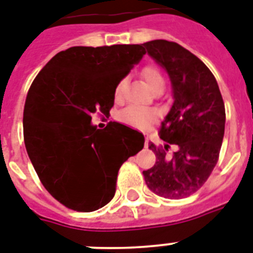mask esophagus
<instances>
[{"label": "esophagus", "mask_w": 253, "mask_h": 253, "mask_svg": "<svg viewBox=\"0 0 253 253\" xmlns=\"http://www.w3.org/2000/svg\"><path fill=\"white\" fill-rule=\"evenodd\" d=\"M147 146H149V139H145V147H147Z\"/></svg>", "instance_id": "esophagus-1"}]
</instances>
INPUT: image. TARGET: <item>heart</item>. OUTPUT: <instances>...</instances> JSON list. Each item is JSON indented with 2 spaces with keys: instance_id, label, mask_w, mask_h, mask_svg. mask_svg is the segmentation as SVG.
Instances as JSON below:
<instances>
[{
  "instance_id": "obj_1",
  "label": "heart",
  "mask_w": 253,
  "mask_h": 253,
  "mask_svg": "<svg viewBox=\"0 0 253 253\" xmlns=\"http://www.w3.org/2000/svg\"><path fill=\"white\" fill-rule=\"evenodd\" d=\"M141 77L146 82L147 86L153 88L163 86L165 80L162 76L161 70L155 65H147L141 70ZM124 81H120L115 87V99L119 100L123 96L124 91ZM158 111L154 108H147V107L139 106H128L119 114V120L126 125L134 126V128H146L151 123H154L158 119Z\"/></svg>"
}]
</instances>
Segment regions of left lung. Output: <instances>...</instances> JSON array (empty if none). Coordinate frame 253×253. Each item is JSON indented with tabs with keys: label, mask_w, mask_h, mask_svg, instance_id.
Instances as JSON below:
<instances>
[{
	"label": "left lung",
	"mask_w": 253,
	"mask_h": 253,
	"mask_svg": "<svg viewBox=\"0 0 253 253\" xmlns=\"http://www.w3.org/2000/svg\"><path fill=\"white\" fill-rule=\"evenodd\" d=\"M171 78L173 104L162 121L165 146L149 143L157 161L143 171L146 185L165 199H184L203 187L217 165L225 134V103L215 77L197 56L167 40L143 43ZM171 146L175 151L169 155Z\"/></svg>",
	"instance_id": "obj_1"
}]
</instances>
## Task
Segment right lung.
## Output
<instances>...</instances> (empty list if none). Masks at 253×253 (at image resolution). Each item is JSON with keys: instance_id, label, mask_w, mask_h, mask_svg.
Masks as SVG:
<instances>
[{"instance_id": "add662e5", "label": "right lung", "mask_w": 253, "mask_h": 253, "mask_svg": "<svg viewBox=\"0 0 253 253\" xmlns=\"http://www.w3.org/2000/svg\"><path fill=\"white\" fill-rule=\"evenodd\" d=\"M146 50L141 44L72 46L58 52L32 82L23 110L27 154L46 191L64 207L94 211L110 203L117 173L142 150L138 130L110 121L115 87Z\"/></svg>"}]
</instances>
